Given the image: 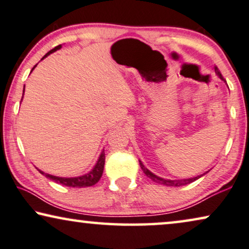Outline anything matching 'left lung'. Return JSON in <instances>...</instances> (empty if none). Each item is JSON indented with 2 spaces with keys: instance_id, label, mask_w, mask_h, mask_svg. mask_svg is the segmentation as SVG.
I'll list each match as a JSON object with an SVG mask.
<instances>
[{
  "instance_id": "obj_1",
  "label": "left lung",
  "mask_w": 249,
  "mask_h": 249,
  "mask_svg": "<svg viewBox=\"0 0 249 249\" xmlns=\"http://www.w3.org/2000/svg\"><path fill=\"white\" fill-rule=\"evenodd\" d=\"M214 70H215V73L217 74V76H219L220 79L224 80L223 76H222V74H221V72H220L219 68H217V67H214ZM139 164H141V168H142V171H144L145 175L147 176L149 179H152L153 181L156 182V183H161V185H163V186H172V187H179V186H183V185H188V183H190V182H194V181H195V180L199 179L200 177L204 176V175H206V173L209 172V171H207V172H205V173H203V175H200V176H197V177H194V178H189V179L170 180V179H163V178H160V177L155 176L154 173H152L151 171H149V170H148L147 168H145V165L142 164V161H139Z\"/></svg>"
}]
</instances>
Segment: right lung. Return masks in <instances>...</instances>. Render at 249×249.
<instances>
[{"label":"right lung","instance_id":"obj_1","mask_svg":"<svg viewBox=\"0 0 249 249\" xmlns=\"http://www.w3.org/2000/svg\"><path fill=\"white\" fill-rule=\"evenodd\" d=\"M61 47H62V45H57L56 47H54L53 50H51L50 52H47L45 55L42 57V60L45 59V57L47 55H50L51 53H53V52H55V51L60 50ZM36 66H37V64H36ZM35 67L33 68L32 71L35 69ZM32 71H30V72H32ZM23 93H25V87H23ZM22 97H21V101H22ZM104 164H105V154H104V151H103V152L101 153L100 158H98L96 164H95L94 168L91 169L89 172L86 173V175H84V176L73 177V178H62V177H56V176H52V175H47V173L40 171V170H38V171H39V173H42L43 176H45L46 178L53 180V181H55L57 183H61V185H63V186L76 187V188H83V187L94 186L95 183H97L98 181H100L101 177H102V175H103Z\"/></svg>","mask_w":249,"mask_h":249}]
</instances>
